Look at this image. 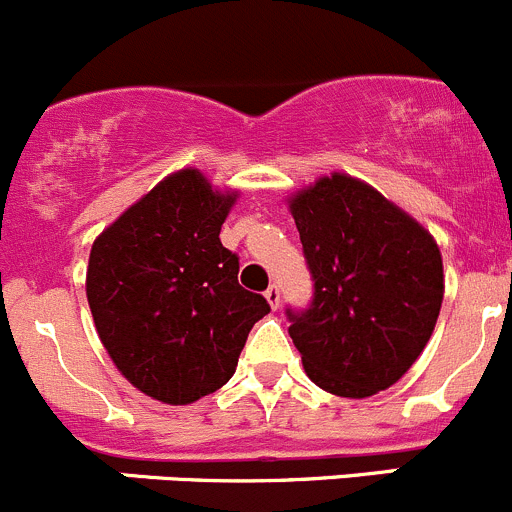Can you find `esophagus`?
Here are the masks:
<instances>
[{
	"label": "esophagus",
	"instance_id": "1",
	"mask_svg": "<svg viewBox=\"0 0 512 512\" xmlns=\"http://www.w3.org/2000/svg\"><path fill=\"white\" fill-rule=\"evenodd\" d=\"M265 300L270 302L272 310H277V307H280V287H277V285L267 287V290H265Z\"/></svg>",
	"mask_w": 512,
	"mask_h": 512
}]
</instances>
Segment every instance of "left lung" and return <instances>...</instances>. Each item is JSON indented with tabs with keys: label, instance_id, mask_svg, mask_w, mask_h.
Returning a JSON list of instances; mask_svg holds the SVG:
<instances>
[{
	"label": "left lung",
	"instance_id": "left-lung-1",
	"mask_svg": "<svg viewBox=\"0 0 512 512\" xmlns=\"http://www.w3.org/2000/svg\"><path fill=\"white\" fill-rule=\"evenodd\" d=\"M315 295L287 310L307 377L340 398H370L410 370L443 305L435 237L375 187L345 172L290 197Z\"/></svg>",
	"mask_w": 512,
	"mask_h": 512
}]
</instances>
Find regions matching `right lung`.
Wrapping results in <instances>:
<instances>
[{
  "mask_svg": "<svg viewBox=\"0 0 512 512\" xmlns=\"http://www.w3.org/2000/svg\"><path fill=\"white\" fill-rule=\"evenodd\" d=\"M237 192L195 167L172 172L94 240L87 302L117 370L150 398L190 405L235 375L252 325L270 312L237 282L222 247Z\"/></svg>",
  "mask_w": 512,
  "mask_h": 512,
  "instance_id": "1",
  "label": "right lung"
}]
</instances>
